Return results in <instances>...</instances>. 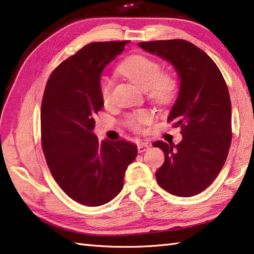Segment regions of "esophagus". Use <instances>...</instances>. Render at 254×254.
<instances>
[{
  "mask_svg": "<svg viewBox=\"0 0 254 254\" xmlns=\"http://www.w3.org/2000/svg\"><path fill=\"white\" fill-rule=\"evenodd\" d=\"M150 147V144L149 143H144V141H141V143L138 144L137 146V148H138V153H144Z\"/></svg>",
  "mask_w": 254,
  "mask_h": 254,
  "instance_id": "obj_1",
  "label": "esophagus"
}]
</instances>
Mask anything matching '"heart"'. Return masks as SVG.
Listing matches in <instances>:
<instances>
[{
    "instance_id": "obj_1",
    "label": "heart",
    "mask_w": 254,
    "mask_h": 254,
    "mask_svg": "<svg viewBox=\"0 0 254 254\" xmlns=\"http://www.w3.org/2000/svg\"><path fill=\"white\" fill-rule=\"evenodd\" d=\"M119 72L130 80L143 90H147L148 96L154 102L165 105L173 100L177 90L176 79L170 73H161V65L148 57L134 55L128 57L119 65ZM100 97L105 106L110 104L113 83L108 77L100 80ZM149 120L146 111H137L127 117V125L135 130Z\"/></svg>"
}]
</instances>
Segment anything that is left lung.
<instances>
[{
    "label": "left lung",
    "instance_id": "left-lung-1",
    "mask_svg": "<svg viewBox=\"0 0 254 254\" xmlns=\"http://www.w3.org/2000/svg\"><path fill=\"white\" fill-rule=\"evenodd\" d=\"M143 50L173 65L180 90L168 122L182 127L180 144L155 141L165 162L155 173L159 186L176 196L203 192L216 179L232 139L231 100L220 69L210 57L185 40L140 42Z\"/></svg>",
    "mask_w": 254,
    "mask_h": 254
}]
</instances>
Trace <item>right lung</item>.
<instances>
[{
    "instance_id": "add662e5",
    "label": "right lung",
    "mask_w": 254,
    "mask_h": 254,
    "mask_svg": "<svg viewBox=\"0 0 254 254\" xmlns=\"http://www.w3.org/2000/svg\"><path fill=\"white\" fill-rule=\"evenodd\" d=\"M126 41L95 42L64 60L51 73L41 105L44 157L58 185L73 201L99 206L117 196L137 146L126 140L98 141L95 115L104 104L100 78Z\"/></svg>"
}]
</instances>
